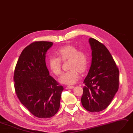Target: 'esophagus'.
Masks as SVG:
<instances>
[{
  "label": "esophagus",
  "mask_w": 133,
  "mask_h": 133,
  "mask_svg": "<svg viewBox=\"0 0 133 133\" xmlns=\"http://www.w3.org/2000/svg\"><path fill=\"white\" fill-rule=\"evenodd\" d=\"M66 88L68 89H73V88H74V86H72V85H68V86H67Z\"/></svg>",
  "instance_id": "1"
}]
</instances>
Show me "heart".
<instances>
[{"label": "heart", "mask_w": 133, "mask_h": 133, "mask_svg": "<svg viewBox=\"0 0 133 133\" xmlns=\"http://www.w3.org/2000/svg\"><path fill=\"white\" fill-rule=\"evenodd\" d=\"M58 58L51 57L48 60V66L50 71L56 75L62 72V62L69 60V71L63 73L59 78L61 83L67 85L75 84L79 78V74L87 70L89 60L85 52L78 50L71 45H67L59 48L56 51Z\"/></svg>", "instance_id": "b5f03b06"}]
</instances>
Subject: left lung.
I'll return each mask as SVG.
<instances>
[{
    "instance_id": "1",
    "label": "left lung",
    "mask_w": 133,
    "mask_h": 133,
    "mask_svg": "<svg viewBox=\"0 0 133 133\" xmlns=\"http://www.w3.org/2000/svg\"><path fill=\"white\" fill-rule=\"evenodd\" d=\"M92 63L81 98L84 108L91 112L106 109L119 89V70L106 46L95 38H89Z\"/></svg>"
}]
</instances>
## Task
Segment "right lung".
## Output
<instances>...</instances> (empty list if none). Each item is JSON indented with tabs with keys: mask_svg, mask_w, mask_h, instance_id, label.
Listing matches in <instances>:
<instances>
[{
	"mask_svg": "<svg viewBox=\"0 0 133 133\" xmlns=\"http://www.w3.org/2000/svg\"><path fill=\"white\" fill-rule=\"evenodd\" d=\"M53 43L37 41L21 54L14 81L19 101L36 117H51L58 112L64 88L51 76L46 65V54Z\"/></svg>",
	"mask_w": 133,
	"mask_h": 133,
	"instance_id": "add662e5",
	"label": "right lung"
}]
</instances>
